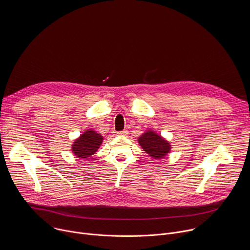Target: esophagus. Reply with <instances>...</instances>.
Instances as JSON below:
<instances>
[{
  "instance_id": "obj_1",
  "label": "esophagus",
  "mask_w": 250,
  "mask_h": 250,
  "mask_svg": "<svg viewBox=\"0 0 250 250\" xmlns=\"http://www.w3.org/2000/svg\"><path fill=\"white\" fill-rule=\"evenodd\" d=\"M127 134V130L125 129V130H121V131H118V135H121V136H126Z\"/></svg>"
}]
</instances>
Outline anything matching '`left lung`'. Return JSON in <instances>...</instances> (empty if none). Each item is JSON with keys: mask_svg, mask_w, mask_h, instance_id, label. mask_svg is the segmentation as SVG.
Masks as SVG:
<instances>
[{"mask_svg": "<svg viewBox=\"0 0 250 250\" xmlns=\"http://www.w3.org/2000/svg\"><path fill=\"white\" fill-rule=\"evenodd\" d=\"M138 144L144 150L154 159L164 158L170 151V145L167 140L152 130H147L139 136Z\"/></svg>", "mask_w": 250, "mask_h": 250, "instance_id": "8db88e82", "label": "left lung"}]
</instances>
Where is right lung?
Listing matches in <instances>:
<instances>
[{
  "label": "right lung",
  "mask_w": 250,
  "mask_h": 250,
  "mask_svg": "<svg viewBox=\"0 0 250 250\" xmlns=\"http://www.w3.org/2000/svg\"><path fill=\"white\" fill-rule=\"evenodd\" d=\"M103 142V136L95 130H86L77 138L72 146V151L78 158H87L93 155Z\"/></svg>",
  "instance_id": "right-lung-1"
}]
</instances>
